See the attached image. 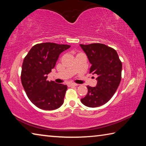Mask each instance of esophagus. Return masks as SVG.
Returning <instances> with one entry per match:
<instances>
[{
    "label": "esophagus",
    "instance_id": "obj_1",
    "mask_svg": "<svg viewBox=\"0 0 146 146\" xmlns=\"http://www.w3.org/2000/svg\"><path fill=\"white\" fill-rule=\"evenodd\" d=\"M78 84H75V83H70L68 84V86L69 87H73V86H78Z\"/></svg>",
    "mask_w": 146,
    "mask_h": 146
}]
</instances>
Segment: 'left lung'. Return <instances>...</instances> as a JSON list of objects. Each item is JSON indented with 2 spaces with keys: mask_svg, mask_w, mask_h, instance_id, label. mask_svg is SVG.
Returning <instances> with one entry per match:
<instances>
[{
  "mask_svg": "<svg viewBox=\"0 0 146 146\" xmlns=\"http://www.w3.org/2000/svg\"><path fill=\"white\" fill-rule=\"evenodd\" d=\"M91 64L90 73L98 77L97 86H88V93L81 102L90 108L105 104L117 91L121 80L122 65L114 49L103 44H80Z\"/></svg>",
  "mask_w": 146,
  "mask_h": 146,
  "instance_id": "8db88e82",
  "label": "left lung"
}]
</instances>
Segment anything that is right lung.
Masks as SVG:
<instances>
[{
    "instance_id": "right-lung-1",
    "label": "right lung",
    "mask_w": 146,
    "mask_h": 146,
    "mask_svg": "<svg viewBox=\"0 0 146 146\" xmlns=\"http://www.w3.org/2000/svg\"><path fill=\"white\" fill-rule=\"evenodd\" d=\"M70 47L51 42L36 44L24 59L22 84L29 99L41 110H54L63 104L67 86L49 82L47 78L60 54Z\"/></svg>"
}]
</instances>
